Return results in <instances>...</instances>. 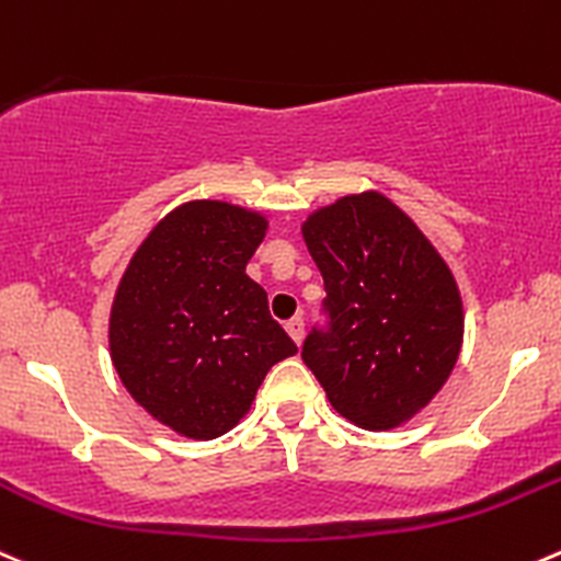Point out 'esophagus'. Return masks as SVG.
I'll return each mask as SVG.
<instances>
[{
    "instance_id": "esophagus-1",
    "label": "esophagus",
    "mask_w": 561,
    "mask_h": 561,
    "mask_svg": "<svg viewBox=\"0 0 561 561\" xmlns=\"http://www.w3.org/2000/svg\"><path fill=\"white\" fill-rule=\"evenodd\" d=\"M285 329H287V334L293 336V342H296V345H301V340H304V320L301 318L287 320Z\"/></svg>"
}]
</instances>
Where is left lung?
<instances>
[{
  "label": "left lung",
  "mask_w": 561,
  "mask_h": 561,
  "mask_svg": "<svg viewBox=\"0 0 561 561\" xmlns=\"http://www.w3.org/2000/svg\"><path fill=\"white\" fill-rule=\"evenodd\" d=\"M323 274L329 329L301 358L336 413L364 431L416 416L463 345V301L438 249L380 192L340 197L301 225Z\"/></svg>",
  "instance_id": "obj_1"
}]
</instances>
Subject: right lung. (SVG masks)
Listing matches in <instances>:
<instances>
[{
    "label": "right lung",
    "instance_id": "right-lung-1",
    "mask_svg": "<svg viewBox=\"0 0 561 561\" xmlns=\"http://www.w3.org/2000/svg\"><path fill=\"white\" fill-rule=\"evenodd\" d=\"M265 230L257 210L192 199L150 230L119 279L112 364L128 394L178 436H225L265 373L298 351L247 274Z\"/></svg>",
    "mask_w": 561,
    "mask_h": 561
}]
</instances>
